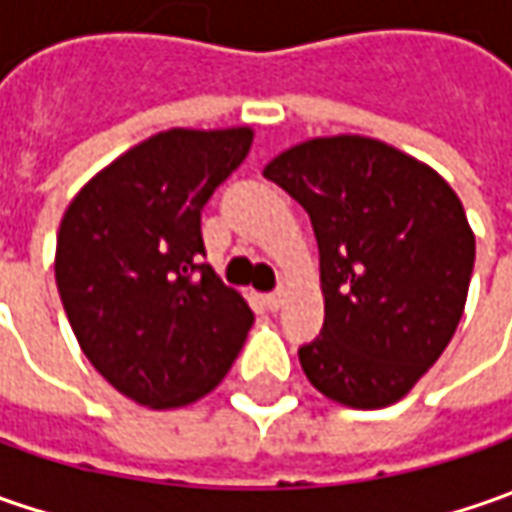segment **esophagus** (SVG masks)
<instances>
[{"label": "esophagus", "mask_w": 512, "mask_h": 512, "mask_svg": "<svg viewBox=\"0 0 512 512\" xmlns=\"http://www.w3.org/2000/svg\"><path fill=\"white\" fill-rule=\"evenodd\" d=\"M262 302H265L267 310H279V307L285 305V290H276V293H267V296H265V299H262Z\"/></svg>", "instance_id": "obj_1"}]
</instances>
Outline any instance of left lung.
<instances>
[{
  "mask_svg": "<svg viewBox=\"0 0 512 512\" xmlns=\"http://www.w3.org/2000/svg\"><path fill=\"white\" fill-rule=\"evenodd\" d=\"M265 176L319 242L325 327L299 347L307 382L356 410L396 404L462 322L476 262L462 199L422 159L359 133L299 142Z\"/></svg>",
  "mask_w": 512,
  "mask_h": 512,
  "instance_id": "8db88e82",
  "label": "left lung"
}]
</instances>
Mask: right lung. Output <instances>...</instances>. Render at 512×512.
<instances>
[{
  "label": "right lung",
  "mask_w": 512,
  "mask_h": 512,
  "mask_svg": "<svg viewBox=\"0 0 512 512\" xmlns=\"http://www.w3.org/2000/svg\"><path fill=\"white\" fill-rule=\"evenodd\" d=\"M253 128L153 133L88 179L56 236V287L90 364L130 402L173 410L227 376L253 325L199 265L202 207L245 162Z\"/></svg>",
  "instance_id": "obj_1"
}]
</instances>
